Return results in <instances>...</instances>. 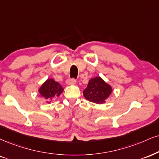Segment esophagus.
<instances>
[{
    "label": "esophagus",
    "mask_w": 159,
    "mask_h": 159,
    "mask_svg": "<svg viewBox=\"0 0 159 159\" xmlns=\"http://www.w3.org/2000/svg\"><path fill=\"white\" fill-rule=\"evenodd\" d=\"M76 81L75 79H68L67 80V81H66V83L68 84V85H74V84H76Z\"/></svg>",
    "instance_id": "esophagus-1"
}]
</instances>
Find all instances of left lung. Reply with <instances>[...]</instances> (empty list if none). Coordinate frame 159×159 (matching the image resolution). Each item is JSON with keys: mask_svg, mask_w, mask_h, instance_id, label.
<instances>
[{"mask_svg": "<svg viewBox=\"0 0 159 159\" xmlns=\"http://www.w3.org/2000/svg\"><path fill=\"white\" fill-rule=\"evenodd\" d=\"M112 93V88L100 76L89 80L87 88L83 91V96L88 100L97 104H102Z\"/></svg>", "mask_w": 159, "mask_h": 159, "instance_id": "obj_1", "label": "left lung"}]
</instances>
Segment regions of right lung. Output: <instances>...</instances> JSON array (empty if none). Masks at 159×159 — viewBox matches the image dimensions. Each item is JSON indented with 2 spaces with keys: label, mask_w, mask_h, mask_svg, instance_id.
Masks as SVG:
<instances>
[{
  "label": "right lung",
  "mask_w": 159,
  "mask_h": 159,
  "mask_svg": "<svg viewBox=\"0 0 159 159\" xmlns=\"http://www.w3.org/2000/svg\"><path fill=\"white\" fill-rule=\"evenodd\" d=\"M63 91V89L60 83L53 79L47 80L39 89V93L43 97L48 100H52L54 98L59 97Z\"/></svg>",
  "instance_id": "add662e5"
}]
</instances>
